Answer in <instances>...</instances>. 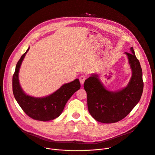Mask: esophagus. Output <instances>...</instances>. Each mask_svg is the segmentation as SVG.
Masks as SVG:
<instances>
[{"mask_svg":"<svg viewBox=\"0 0 155 155\" xmlns=\"http://www.w3.org/2000/svg\"><path fill=\"white\" fill-rule=\"evenodd\" d=\"M86 79V76L85 75H81L80 77H79V80H80V81L81 83V84H83L85 81V80Z\"/></svg>","mask_w":155,"mask_h":155,"instance_id":"obj_1","label":"esophagus"}]
</instances>
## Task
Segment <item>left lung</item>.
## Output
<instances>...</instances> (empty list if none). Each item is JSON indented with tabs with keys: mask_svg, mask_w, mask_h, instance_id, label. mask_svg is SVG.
<instances>
[{
	"mask_svg": "<svg viewBox=\"0 0 155 155\" xmlns=\"http://www.w3.org/2000/svg\"><path fill=\"white\" fill-rule=\"evenodd\" d=\"M132 53L125 52L128 57L132 75L128 85L117 92L107 90L97 75H92L84 83L87 94V108L91 115L97 121L114 123L125 118L139 102L143 89L142 71L140 62Z\"/></svg>",
	"mask_w": 155,
	"mask_h": 155,
	"instance_id": "obj_1",
	"label": "left lung"
}]
</instances>
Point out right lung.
<instances>
[{
    "label": "right lung",
    "mask_w": 155,
    "mask_h": 155,
    "mask_svg": "<svg viewBox=\"0 0 155 155\" xmlns=\"http://www.w3.org/2000/svg\"><path fill=\"white\" fill-rule=\"evenodd\" d=\"M29 48L21 56L16 64L13 75V93L14 97L25 113L31 118L47 121L58 117L62 112L64 107L73 94L80 88L78 79L63 84L52 94L42 98H36L26 95L19 85L18 73L21 64Z\"/></svg>",
    "instance_id": "obj_1"
}]
</instances>
